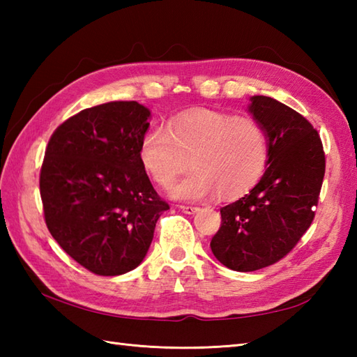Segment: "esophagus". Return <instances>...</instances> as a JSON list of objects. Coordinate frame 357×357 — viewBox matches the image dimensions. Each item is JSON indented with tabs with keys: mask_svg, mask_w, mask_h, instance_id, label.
<instances>
[{
	"mask_svg": "<svg viewBox=\"0 0 357 357\" xmlns=\"http://www.w3.org/2000/svg\"><path fill=\"white\" fill-rule=\"evenodd\" d=\"M179 210L184 211V213H187V215H195L199 208L193 207V206H179Z\"/></svg>",
	"mask_w": 357,
	"mask_h": 357,
	"instance_id": "obj_1",
	"label": "esophagus"
}]
</instances>
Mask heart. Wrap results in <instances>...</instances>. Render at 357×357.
Instances as JSON below:
<instances>
[{
	"label": "heart",
	"mask_w": 357,
	"mask_h": 357,
	"mask_svg": "<svg viewBox=\"0 0 357 357\" xmlns=\"http://www.w3.org/2000/svg\"><path fill=\"white\" fill-rule=\"evenodd\" d=\"M268 136L253 116H233L213 109H192L173 116L167 130L153 127L141 136L142 170L161 188H170L188 169L195 170L172 196L201 201L219 195L234 199L259 183L268 162Z\"/></svg>",
	"instance_id": "obj_1"
}]
</instances>
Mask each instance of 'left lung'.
Wrapping results in <instances>:
<instances>
[{
	"instance_id": "1",
	"label": "left lung",
	"mask_w": 357,
	"mask_h": 357,
	"mask_svg": "<svg viewBox=\"0 0 357 357\" xmlns=\"http://www.w3.org/2000/svg\"><path fill=\"white\" fill-rule=\"evenodd\" d=\"M248 112L268 136L265 173L248 195L221 208L210 247L234 271H255L290 253L313 222L325 153L313 126L270 96L250 98Z\"/></svg>"
}]
</instances>
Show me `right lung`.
I'll return each instance as SVG.
<instances>
[{
    "label": "right lung",
    "instance_id": "add662e5",
    "mask_svg": "<svg viewBox=\"0 0 357 357\" xmlns=\"http://www.w3.org/2000/svg\"><path fill=\"white\" fill-rule=\"evenodd\" d=\"M150 110L136 101L95 105L53 132L40 174L50 234L82 267L118 276L138 267L169 204L142 170Z\"/></svg>",
    "mask_w": 357,
    "mask_h": 357
}]
</instances>
